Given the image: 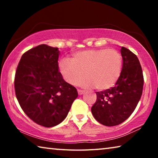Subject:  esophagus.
Masks as SVG:
<instances>
[{
    "instance_id": "obj_1",
    "label": "esophagus",
    "mask_w": 158,
    "mask_h": 158,
    "mask_svg": "<svg viewBox=\"0 0 158 158\" xmlns=\"http://www.w3.org/2000/svg\"><path fill=\"white\" fill-rule=\"evenodd\" d=\"M77 91H78V94H79V95H82V94H84V93H85L84 90H80V89H79L78 90H77Z\"/></svg>"
}]
</instances>
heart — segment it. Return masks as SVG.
<instances>
[{
    "instance_id": "obj_1",
    "label": "heart",
    "mask_w": 158,
    "mask_h": 158,
    "mask_svg": "<svg viewBox=\"0 0 158 158\" xmlns=\"http://www.w3.org/2000/svg\"><path fill=\"white\" fill-rule=\"evenodd\" d=\"M60 70L65 81L71 85H94L96 89L105 90L113 86L121 74L122 57L115 49H89L74 53L71 60L60 63Z\"/></svg>"
}]
</instances>
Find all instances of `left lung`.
<instances>
[{"label":"left lung","mask_w":158,"mask_h":158,"mask_svg":"<svg viewBox=\"0 0 158 158\" xmlns=\"http://www.w3.org/2000/svg\"><path fill=\"white\" fill-rule=\"evenodd\" d=\"M121 74L114 87L96 92L97 100L91 107L96 121L105 126H115L130 117L137 107L143 86L139 60L135 53L121 47Z\"/></svg>","instance_id":"1"}]
</instances>
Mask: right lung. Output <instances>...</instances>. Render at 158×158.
<instances>
[{
    "label": "right lung",
    "instance_id": "right-lung-1",
    "mask_svg": "<svg viewBox=\"0 0 158 158\" xmlns=\"http://www.w3.org/2000/svg\"><path fill=\"white\" fill-rule=\"evenodd\" d=\"M57 47L40 44L26 52L15 77V94L23 112L35 123L51 127L65 118L78 96L58 71Z\"/></svg>",
    "mask_w": 158,
    "mask_h": 158
}]
</instances>
